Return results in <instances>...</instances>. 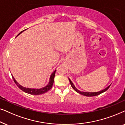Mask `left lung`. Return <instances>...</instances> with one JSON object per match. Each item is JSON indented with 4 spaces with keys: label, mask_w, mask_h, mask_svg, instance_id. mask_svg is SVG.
<instances>
[{
    "label": "left lung",
    "mask_w": 125,
    "mask_h": 125,
    "mask_svg": "<svg viewBox=\"0 0 125 125\" xmlns=\"http://www.w3.org/2000/svg\"><path fill=\"white\" fill-rule=\"evenodd\" d=\"M69 82L70 83H71V85L72 87V88L74 89L75 91L77 92L78 93L80 94H82V95H85V96H88V97H93V96H95V95H98L99 94H101L102 93H104V92H105V91H106V90L108 89L109 88V87H110V85H109L106 88L104 89V90H101V91H100V92H81L80 91V90H78L77 89L76 87L74 85H73V83L71 81V80L69 79Z\"/></svg>",
    "instance_id": "obj_1"
}]
</instances>
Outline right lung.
<instances>
[{"label": "right lung", "mask_w": 125, "mask_h": 125, "mask_svg": "<svg viewBox=\"0 0 125 125\" xmlns=\"http://www.w3.org/2000/svg\"><path fill=\"white\" fill-rule=\"evenodd\" d=\"M23 31H21V32H20V33H19L18 35H17V36H18L19 35H20V33H22V32H23ZM56 71V70H55V71H54L52 73V74L51 75L50 78H49V81L48 84L47 86L44 87V88H42L41 89H31V88H25V87L22 86L21 85H20L19 84V83H17L16 81L15 80V79L14 78V77H13L12 75V77L13 80L14 81L15 83H16V85H17V86H18V88H20L21 90H23V92H24L30 94H32V95H39V94H43L44 93H45V92H48L49 90H50L52 88V85H53V84L54 78V76H55Z\"/></svg>", "instance_id": "add662e5"}]
</instances>
